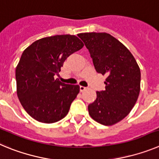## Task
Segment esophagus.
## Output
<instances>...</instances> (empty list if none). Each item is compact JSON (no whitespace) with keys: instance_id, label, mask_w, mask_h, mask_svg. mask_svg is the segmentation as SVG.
I'll use <instances>...</instances> for the list:
<instances>
[{"instance_id":"34e87169","label":"esophagus","mask_w":159,"mask_h":159,"mask_svg":"<svg viewBox=\"0 0 159 159\" xmlns=\"http://www.w3.org/2000/svg\"><path fill=\"white\" fill-rule=\"evenodd\" d=\"M86 87H85V86H80V91H81V92H83V91H85V89H86Z\"/></svg>"}]
</instances>
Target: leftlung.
I'll list each match as a JSON object with an SVG mask.
<instances>
[{
    "instance_id": "8db88e82",
    "label": "left lung",
    "mask_w": 159,
    "mask_h": 159,
    "mask_svg": "<svg viewBox=\"0 0 159 159\" xmlns=\"http://www.w3.org/2000/svg\"><path fill=\"white\" fill-rule=\"evenodd\" d=\"M93 59L97 73L107 75L105 89L97 91V99L88 106L94 120L113 125L128 115L140 91V69L129 50L105 32L78 34Z\"/></svg>"
}]
</instances>
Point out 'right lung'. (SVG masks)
Wrapping results in <instances>:
<instances>
[{"label":"right lung","mask_w":159,"mask_h":159,"mask_svg":"<svg viewBox=\"0 0 159 159\" xmlns=\"http://www.w3.org/2000/svg\"><path fill=\"white\" fill-rule=\"evenodd\" d=\"M75 35L36 40L24 50L16 69L17 96L25 111L39 122L52 124L66 116L80 87L55 79L63 62L83 48Z\"/></svg>","instance_id":"1"}]
</instances>
